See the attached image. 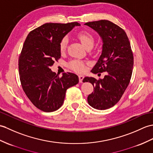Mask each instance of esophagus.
<instances>
[{
  "label": "esophagus",
  "instance_id": "1",
  "mask_svg": "<svg viewBox=\"0 0 153 153\" xmlns=\"http://www.w3.org/2000/svg\"><path fill=\"white\" fill-rule=\"evenodd\" d=\"M83 79H84V76H82V75H79V83H82Z\"/></svg>",
  "mask_w": 153,
  "mask_h": 153
}]
</instances>
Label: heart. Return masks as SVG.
<instances>
[{
    "label": "heart",
    "instance_id": "1",
    "mask_svg": "<svg viewBox=\"0 0 153 153\" xmlns=\"http://www.w3.org/2000/svg\"><path fill=\"white\" fill-rule=\"evenodd\" d=\"M77 37L86 49L88 48H92L93 46L94 38L93 34L88 33V32L81 31L77 34ZM67 45H68V39H67L66 37H64L60 40L59 44L60 51L61 53L65 51L66 49ZM68 66L71 69L78 73H82L85 72V64L83 61H81V60H74L69 63Z\"/></svg>",
    "mask_w": 153,
    "mask_h": 153
}]
</instances>
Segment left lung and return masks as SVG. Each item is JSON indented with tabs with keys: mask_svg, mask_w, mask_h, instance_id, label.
Here are the masks:
<instances>
[{
	"mask_svg": "<svg viewBox=\"0 0 153 153\" xmlns=\"http://www.w3.org/2000/svg\"><path fill=\"white\" fill-rule=\"evenodd\" d=\"M85 25L97 31L103 40L102 55L91 72H108L104 79L84 78L83 82H90L94 87L87 102L94 109H107L120 100L128 86L134 66L133 53L125 31L115 23L100 20Z\"/></svg>",
	"mask_w": 153,
	"mask_h": 153,
	"instance_id": "8db88e82",
	"label": "left lung"
}]
</instances>
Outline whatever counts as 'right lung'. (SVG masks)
Returning <instances> with one entry per match:
<instances>
[{"label": "right lung", "mask_w": 153, "mask_h": 153, "mask_svg": "<svg viewBox=\"0 0 153 153\" xmlns=\"http://www.w3.org/2000/svg\"><path fill=\"white\" fill-rule=\"evenodd\" d=\"M77 22L49 23L30 31L24 42L19 58L21 86L34 106L44 112L61 107L68 88L79 82L76 74L63 73L60 77L51 66L60 58L59 44Z\"/></svg>", "instance_id": "right-lung-1"}]
</instances>
